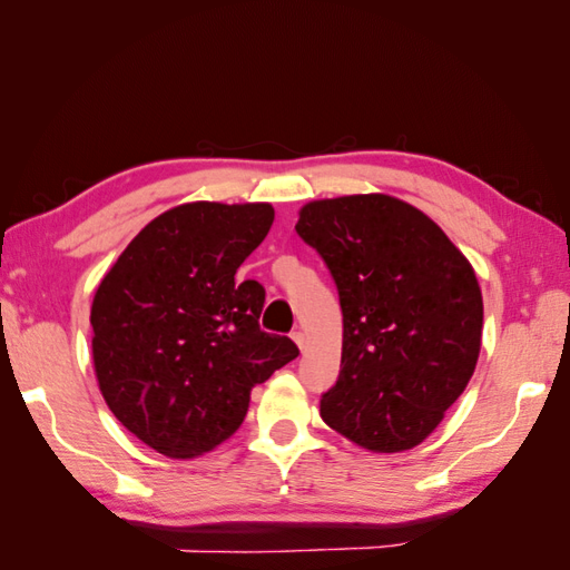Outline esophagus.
Returning <instances> with one entry per match:
<instances>
[{
	"mask_svg": "<svg viewBox=\"0 0 570 570\" xmlns=\"http://www.w3.org/2000/svg\"><path fill=\"white\" fill-rule=\"evenodd\" d=\"M292 337H294V343L298 345V350H301V353H304V347H306V335H304V333H301V331H296V333H294Z\"/></svg>",
	"mask_w": 570,
	"mask_h": 570,
	"instance_id": "esophagus-1",
	"label": "esophagus"
}]
</instances>
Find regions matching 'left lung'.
<instances>
[{
    "instance_id": "1",
    "label": "left lung",
    "mask_w": 570,
    "mask_h": 570,
    "mask_svg": "<svg viewBox=\"0 0 570 570\" xmlns=\"http://www.w3.org/2000/svg\"><path fill=\"white\" fill-rule=\"evenodd\" d=\"M296 233L328 264L343 308L341 377L321 399L323 421L365 451H411L475 372V269L426 213L386 193L311 200Z\"/></svg>"
}]
</instances>
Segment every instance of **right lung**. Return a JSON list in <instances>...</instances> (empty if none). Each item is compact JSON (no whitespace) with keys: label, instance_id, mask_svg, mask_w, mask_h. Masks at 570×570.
I'll return each instance as SVG.
<instances>
[{"label":"right lung","instance_id":"obj_1","mask_svg":"<svg viewBox=\"0 0 570 570\" xmlns=\"http://www.w3.org/2000/svg\"><path fill=\"white\" fill-rule=\"evenodd\" d=\"M274 223L269 203H184L119 254L90 308L92 365L107 406L156 453L188 460L229 439L249 394L298 357L259 328L262 284L239 264Z\"/></svg>","mask_w":570,"mask_h":570}]
</instances>
